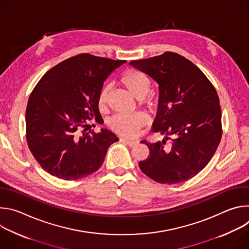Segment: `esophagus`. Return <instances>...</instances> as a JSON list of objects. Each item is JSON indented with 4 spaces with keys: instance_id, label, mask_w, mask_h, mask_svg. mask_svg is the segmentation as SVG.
Here are the masks:
<instances>
[{
    "instance_id": "esophagus-1",
    "label": "esophagus",
    "mask_w": 249,
    "mask_h": 249,
    "mask_svg": "<svg viewBox=\"0 0 249 249\" xmlns=\"http://www.w3.org/2000/svg\"><path fill=\"white\" fill-rule=\"evenodd\" d=\"M122 142H123V143H125L126 145L130 146V147H133L134 145H136L138 143V141L132 140V139H129V138H123Z\"/></svg>"
}]
</instances>
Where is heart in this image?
<instances>
[{"instance_id": "obj_1", "label": "heart", "mask_w": 249, "mask_h": 249, "mask_svg": "<svg viewBox=\"0 0 249 249\" xmlns=\"http://www.w3.org/2000/svg\"><path fill=\"white\" fill-rule=\"evenodd\" d=\"M120 83L135 97H144L150 89V80L144 74L135 69H128L121 74ZM107 96V88H103L98 94V105L102 106ZM148 120V116L144 112H136L131 115H116L110 121V127L117 133L133 136L139 128L143 126Z\"/></svg>"}]
</instances>
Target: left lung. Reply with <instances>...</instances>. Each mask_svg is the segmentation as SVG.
Instances as JSON below:
<instances>
[{
    "label": "left lung",
    "instance_id": "8db88e82",
    "mask_svg": "<svg viewBox=\"0 0 249 249\" xmlns=\"http://www.w3.org/2000/svg\"><path fill=\"white\" fill-rule=\"evenodd\" d=\"M130 65L159 84L153 131L165 136L157 143L141 141L150 151L139 162L141 170L162 184L192 178L209 163L221 142L222 115L216 89L196 65L177 53L133 60ZM169 135L173 139L166 145Z\"/></svg>",
    "mask_w": 249,
    "mask_h": 249
}]
</instances>
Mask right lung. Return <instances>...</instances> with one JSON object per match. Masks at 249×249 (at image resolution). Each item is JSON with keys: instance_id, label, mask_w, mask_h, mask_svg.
Masks as SVG:
<instances>
[{"instance_id": "add662e5", "label": "right lung", "mask_w": 249, "mask_h": 249, "mask_svg": "<svg viewBox=\"0 0 249 249\" xmlns=\"http://www.w3.org/2000/svg\"><path fill=\"white\" fill-rule=\"evenodd\" d=\"M125 62L80 54L50 69L34 88L25 112L26 141L46 172L77 180L101 166L119 139L107 129L90 134L82 129L87 120L101 117L98 94L103 83Z\"/></svg>"}]
</instances>
